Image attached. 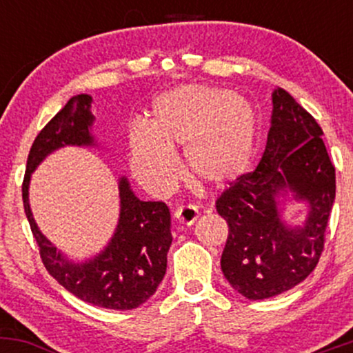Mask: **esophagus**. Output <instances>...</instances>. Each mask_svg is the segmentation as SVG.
Listing matches in <instances>:
<instances>
[{
	"label": "esophagus",
	"instance_id": "obj_1",
	"mask_svg": "<svg viewBox=\"0 0 353 353\" xmlns=\"http://www.w3.org/2000/svg\"><path fill=\"white\" fill-rule=\"evenodd\" d=\"M197 216H199V210H197L196 205H192V204L177 205V208L174 209V217L177 219V222H179V224L190 225L194 221H196Z\"/></svg>",
	"mask_w": 353,
	"mask_h": 353
}]
</instances>
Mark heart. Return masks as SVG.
<instances>
[{
  "label": "heart",
  "mask_w": 353,
  "mask_h": 353,
  "mask_svg": "<svg viewBox=\"0 0 353 353\" xmlns=\"http://www.w3.org/2000/svg\"><path fill=\"white\" fill-rule=\"evenodd\" d=\"M257 141V116L228 89L179 86L154 101L152 123L129 129V159L137 181L164 192L179 181L176 149L185 148L194 181L224 189L249 169Z\"/></svg>",
  "instance_id": "obj_1"
}]
</instances>
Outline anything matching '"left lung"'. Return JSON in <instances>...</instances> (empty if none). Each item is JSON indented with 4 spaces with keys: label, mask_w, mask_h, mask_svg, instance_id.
I'll return each instance as SVG.
<instances>
[{
    "label": "left lung",
    "mask_w": 353,
    "mask_h": 353,
    "mask_svg": "<svg viewBox=\"0 0 353 353\" xmlns=\"http://www.w3.org/2000/svg\"><path fill=\"white\" fill-rule=\"evenodd\" d=\"M272 103L261 163L216 201L219 216L229 225L222 272L250 301L290 290L317 267L335 201V168L322 128L283 89H275ZM285 190L310 202L305 226L289 228L281 221L276 197Z\"/></svg>",
    "instance_id": "left-lung-1"
}]
</instances>
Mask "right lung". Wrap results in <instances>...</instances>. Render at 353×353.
Listing matches in <instances>:
<instances>
[{
    "label": "right lung",
    "instance_id": "add662e5",
    "mask_svg": "<svg viewBox=\"0 0 353 353\" xmlns=\"http://www.w3.org/2000/svg\"><path fill=\"white\" fill-rule=\"evenodd\" d=\"M91 101L88 94L72 96L36 136L21 185L23 205L44 267L68 292L103 309L131 310L156 292L165 274L172 242L168 205L163 201H139L123 177L119 222L111 242L98 257L84 264H71L39 232L28 202L31 172L48 154L63 145L94 144L89 132L94 121L89 111Z\"/></svg>",
    "mask_w": 353,
    "mask_h": 353
}]
</instances>
